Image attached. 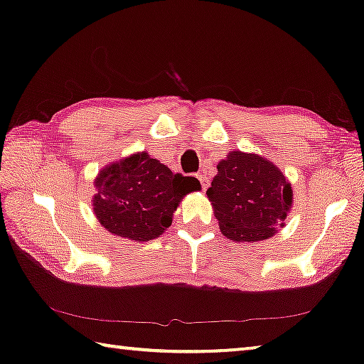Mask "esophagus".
Listing matches in <instances>:
<instances>
[{"instance_id":"obj_1","label":"esophagus","mask_w":364,"mask_h":364,"mask_svg":"<svg viewBox=\"0 0 364 364\" xmlns=\"http://www.w3.org/2000/svg\"><path fill=\"white\" fill-rule=\"evenodd\" d=\"M197 178H198V181H200L203 191H207L208 186H210V178L207 177V173H205V172H200V173H198V176H197Z\"/></svg>"}]
</instances>
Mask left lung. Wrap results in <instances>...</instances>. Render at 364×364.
Segmentation results:
<instances>
[{"mask_svg":"<svg viewBox=\"0 0 364 364\" xmlns=\"http://www.w3.org/2000/svg\"><path fill=\"white\" fill-rule=\"evenodd\" d=\"M220 232L233 242H262L285 227L293 188L285 173L253 152L230 151L207 191Z\"/></svg>","mask_w":364,"mask_h":364,"instance_id":"left-lung-1","label":"left lung"}]
</instances>
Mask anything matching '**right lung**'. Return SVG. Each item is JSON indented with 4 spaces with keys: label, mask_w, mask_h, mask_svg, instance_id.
Instances as JSON below:
<instances>
[{
    "label": "right lung",
    "mask_w": 364,
    "mask_h": 364,
    "mask_svg": "<svg viewBox=\"0 0 364 364\" xmlns=\"http://www.w3.org/2000/svg\"><path fill=\"white\" fill-rule=\"evenodd\" d=\"M94 215L112 235L149 242L172 225L187 193L200 191L196 177L173 173L146 151L102 167L94 178Z\"/></svg>",
    "instance_id": "1"
}]
</instances>
